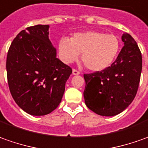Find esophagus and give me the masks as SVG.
<instances>
[{"mask_svg": "<svg viewBox=\"0 0 148 148\" xmlns=\"http://www.w3.org/2000/svg\"><path fill=\"white\" fill-rule=\"evenodd\" d=\"M72 74H73L74 76H77V75L80 74V72H78V71H76V69H73V70H72Z\"/></svg>", "mask_w": 148, "mask_h": 148, "instance_id": "obj_1", "label": "esophagus"}]
</instances>
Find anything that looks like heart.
<instances>
[{
  "label": "heart",
  "instance_id": "1",
  "mask_svg": "<svg viewBox=\"0 0 148 148\" xmlns=\"http://www.w3.org/2000/svg\"><path fill=\"white\" fill-rule=\"evenodd\" d=\"M58 53L62 61L72 63L80 53L86 67L93 72H100L113 62L120 49L116 36L96 31L78 32L71 39L62 37L58 41Z\"/></svg>",
  "mask_w": 148,
  "mask_h": 148
}]
</instances>
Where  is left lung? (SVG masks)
Instances as JSON below:
<instances>
[{
    "label": "left lung",
    "instance_id": "8db88e82",
    "mask_svg": "<svg viewBox=\"0 0 148 148\" xmlns=\"http://www.w3.org/2000/svg\"><path fill=\"white\" fill-rule=\"evenodd\" d=\"M124 46L116 61L101 72L85 74L86 106L98 115L113 116L127 108L138 91L142 72V54L128 33L121 36Z\"/></svg>",
    "mask_w": 148,
    "mask_h": 148
}]
</instances>
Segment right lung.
I'll return each mask as SVG.
<instances>
[{
	"label": "right lung",
	"instance_id": "add662e5",
	"mask_svg": "<svg viewBox=\"0 0 148 148\" xmlns=\"http://www.w3.org/2000/svg\"><path fill=\"white\" fill-rule=\"evenodd\" d=\"M49 25L21 31L7 53L9 88L18 107L32 116H45L57 108L72 68L57 58L49 38Z\"/></svg>",
	"mask_w": 148,
	"mask_h": 148
}]
</instances>
